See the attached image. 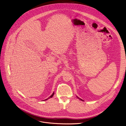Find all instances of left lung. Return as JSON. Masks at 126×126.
<instances>
[{"instance_id": "8db88e82", "label": "left lung", "mask_w": 126, "mask_h": 126, "mask_svg": "<svg viewBox=\"0 0 126 126\" xmlns=\"http://www.w3.org/2000/svg\"><path fill=\"white\" fill-rule=\"evenodd\" d=\"M81 100H82V99H81Z\"/></svg>"}]
</instances>
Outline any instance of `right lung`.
<instances>
[{
    "label": "right lung",
    "instance_id": "obj_1",
    "mask_svg": "<svg viewBox=\"0 0 126 126\" xmlns=\"http://www.w3.org/2000/svg\"><path fill=\"white\" fill-rule=\"evenodd\" d=\"M54 93H53V94H51V96H50V97H50V98H51V97H52L53 96V95H54ZM47 100V99H46V100H45V101Z\"/></svg>",
    "mask_w": 126,
    "mask_h": 126
}]
</instances>
